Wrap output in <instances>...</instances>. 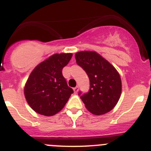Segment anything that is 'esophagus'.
Instances as JSON below:
<instances>
[{
  "label": "esophagus",
  "instance_id": "1",
  "mask_svg": "<svg viewBox=\"0 0 151 151\" xmlns=\"http://www.w3.org/2000/svg\"><path fill=\"white\" fill-rule=\"evenodd\" d=\"M73 91H74V92L76 93H76H78V86L73 88Z\"/></svg>",
  "mask_w": 151,
  "mask_h": 151
}]
</instances>
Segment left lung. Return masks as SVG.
I'll return each instance as SVG.
<instances>
[{
	"mask_svg": "<svg viewBox=\"0 0 151 151\" xmlns=\"http://www.w3.org/2000/svg\"><path fill=\"white\" fill-rule=\"evenodd\" d=\"M75 57L90 80L88 92L78 93L85 107L94 115L110 112L116 105L122 92L121 78L116 69L94 51L78 52Z\"/></svg>",
	"mask_w": 151,
	"mask_h": 151,
	"instance_id": "obj_1",
	"label": "left lung"
}]
</instances>
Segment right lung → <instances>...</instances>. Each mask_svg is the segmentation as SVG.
<instances>
[{
	"label": "right lung",
	"mask_w": 151,
	"mask_h": 151,
	"mask_svg": "<svg viewBox=\"0 0 151 151\" xmlns=\"http://www.w3.org/2000/svg\"><path fill=\"white\" fill-rule=\"evenodd\" d=\"M72 57V54H54L31 73L24 94L29 105L36 113L54 116L67 103L73 90L68 86L62 70Z\"/></svg>",
	"instance_id": "add662e5"
}]
</instances>
